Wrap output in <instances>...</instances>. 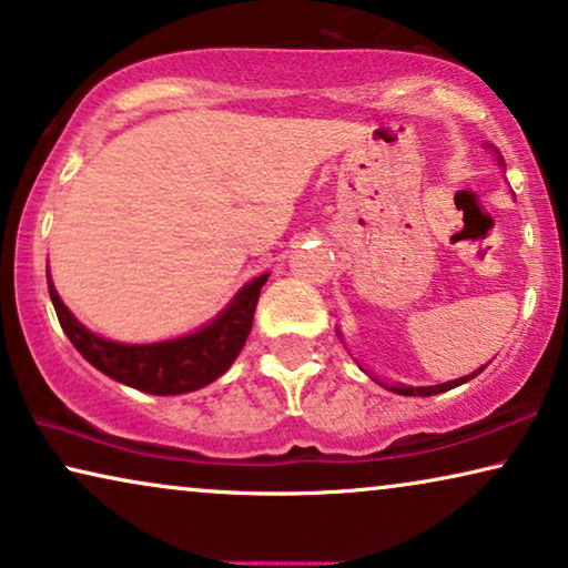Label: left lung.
Wrapping results in <instances>:
<instances>
[{"mask_svg": "<svg viewBox=\"0 0 568 568\" xmlns=\"http://www.w3.org/2000/svg\"><path fill=\"white\" fill-rule=\"evenodd\" d=\"M496 154H499V150H496ZM499 165L504 168V160H501V154H499ZM338 333V331H336ZM341 336V333H338ZM486 369V364L480 369H476V372H470V375H465V377H460V379H449V383H442V385H426V387H410V385H385V383H379L377 377H372L375 379V383H379L383 387H387V390H393V393H398V395H422V398H426V395H439V393H447V390H453V387H457V385H465L468 383V379H473V377H478L480 372Z\"/></svg>", "mask_w": 568, "mask_h": 568, "instance_id": "8db88e82", "label": "left lung"}]
</instances>
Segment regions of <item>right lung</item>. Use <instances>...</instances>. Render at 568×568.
Here are the masks:
<instances>
[{
  "mask_svg": "<svg viewBox=\"0 0 568 568\" xmlns=\"http://www.w3.org/2000/svg\"><path fill=\"white\" fill-rule=\"evenodd\" d=\"M266 278L268 274H261L247 282L204 328L185 333L181 338L158 341V344H119V341L98 336L69 313L51 276L49 294L61 328L92 367L134 390L183 395L206 387L232 367L253 328L255 305H258L261 286L266 284Z\"/></svg>",
  "mask_w": 568,
  "mask_h": 568,
  "instance_id": "1",
  "label": "right lung"
}]
</instances>
